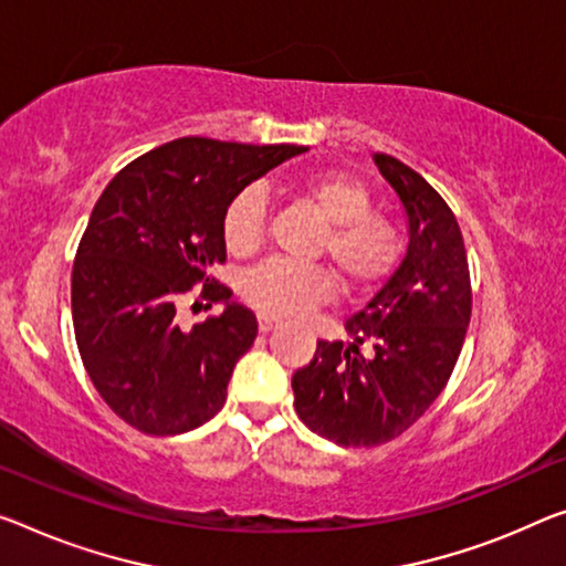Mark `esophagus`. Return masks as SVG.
Returning <instances> with one entry per match:
<instances>
[{"instance_id": "34e87169", "label": "esophagus", "mask_w": 566, "mask_h": 566, "mask_svg": "<svg viewBox=\"0 0 566 566\" xmlns=\"http://www.w3.org/2000/svg\"><path fill=\"white\" fill-rule=\"evenodd\" d=\"M281 324H277L275 318H271V316H258V328H260V334H268V332H273V328H277Z\"/></svg>"}]
</instances>
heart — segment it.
I'll list each match as a JSON object with an SVG mask.
<instances>
[{
  "instance_id": "b5f03b06",
  "label": "heart",
  "mask_w": 566,
  "mask_h": 566,
  "mask_svg": "<svg viewBox=\"0 0 566 566\" xmlns=\"http://www.w3.org/2000/svg\"><path fill=\"white\" fill-rule=\"evenodd\" d=\"M293 195L324 222L316 255L328 258L346 293H364L392 273L402 255V230L395 217L371 210L374 197L346 171H316L295 181ZM268 205L260 189H242L222 214V238L234 258H248L265 240ZM334 277L324 265L268 260L242 277L240 293L265 316H301L328 301Z\"/></svg>"
}]
</instances>
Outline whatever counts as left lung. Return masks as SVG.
I'll use <instances>...</instances> for the list:
<instances>
[{"instance_id":"left-lung-1","label":"left lung","mask_w":566,"mask_h":566,"mask_svg":"<svg viewBox=\"0 0 566 566\" xmlns=\"http://www.w3.org/2000/svg\"><path fill=\"white\" fill-rule=\"evenodd\" d=\"M410 220L407 255L371 301L346 318L352 344L321 342L293 374L295 412L344 448L389 442L446 389L471 321V271L458 220L420 174L374 154Z\"/></svg>"}]
</instances>
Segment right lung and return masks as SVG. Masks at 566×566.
I'll return each instance as SVG.
<instances>
[{
    "mask_svg": "<svg viewBox=\"0 0 566 566\" xmlns=\"http://www.w3.org/2000/svg\"><path fill=\"white\" fill-rule=\"evenodd\" d=\"M303 151L185 136L126 164L103 189L73 263V328L93 387L138 432L181 434L220 412L234 364L258 336L255 313L210 275L228 260L222 214L250 181ZM195 284L207 307L226 311L187 333L176 306Z\"/></svg>",
    "mask_w": 566,
    "mask_h": 566,
    "instance_id": "add662e5",
    "label": "right lung"
}]
</instances>
